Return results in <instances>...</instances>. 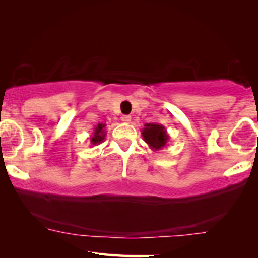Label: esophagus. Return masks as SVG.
<instances>
[{"mask_svg": "<svg viewBox=\"0 0 258 258\" xmlns=\"http://www.w3.org/2000/svg\"><path fill=\"white\" fill-rule=\"evenodd\" d=\"M121 119H122V122H124V123H130V122H132V116H130V115H123Z\"/></svg>", "mask_w": 258, "mask_h": 258, "instance_id": "34e87169", "label": "esophagus"}]
</instances>
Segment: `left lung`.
I'll list each match as a JSON object with an SVG mask.
<instances>
[{
    "label": "left lung",
    "mask_w": 258,
    "mask_h": 258,
    "mask_svg": "<svg viewBox=\"0 0 258 258\" xmlns=\"http://www.w3.org/2000/svg\"><path fill=\"white\" fill-rule=\"evenodd\" d=\"M142 136L144 142L154 151L162 150L164 147H167V143L170 139L165 126L158 124V123H147V124H144V128L142 129Z\"/></svg>",
    "instance_id": "obj_1"
}]
</instances>
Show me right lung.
<instances>
[{"mask_svg":"<svg viewBox=\"0 0 258 258\" xmlns=\"http://www.w3.org/2000/svg\"><path fill=\"white\" fill-rule=\"evenodd\" d=\"M105 124L103 123H98V124L94 128L93 135L90 136V143L93 146H97V144L102 143L105 139V135H107V132H105Z\"/></svg>","mask_w":258,"mask_h":258,"instance_id":"1","label":"right lung"}]
</instances>
